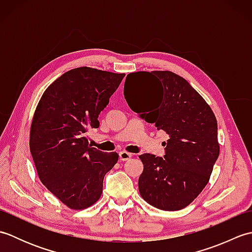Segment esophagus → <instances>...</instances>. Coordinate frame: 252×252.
Instances as JSON below:
<instances>
[{"instance_id":"esophagus-1","label":"esophagus","mask_w":252,"mask_h":252,"mask_svg":"<svg viewBox=\"0 0 252 252\" xmlns=\"http://www.w3.org/2000/svg\"><path fill=\"white\" fill-rule=\"evenodd\" d=\"M132 158V154H129L126 152H120L119 153V159L121 161H126V160H130Z\"/></svg>"}]
</instances>
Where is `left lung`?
<instances>
[{"label": "left lung", "instance_id": "left-lung-1", "mask_svg": "<svg viewBox=\"0 0 252 252\" xmlns=\"http://www.w3.org/2000/svg\"><path fill=\"white\" fill-rule=\"evenodd\" d=\"M123 94L133 111L169 135L163 158L140 156V194L153 207L181 210L205 189L220 154L216 116L185 79L171 71L129 73Z\"/></svg>", "mask_w": 252, "mask_h": 252}]
</instances>
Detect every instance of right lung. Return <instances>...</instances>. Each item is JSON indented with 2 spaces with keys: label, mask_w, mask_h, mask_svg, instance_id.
Masks as SVG:
<instances>
[{
  "label": "right lung",
  "mask_w": 252,
  "mask_h": 252,
  "mask_svg": "<svg viewBox=\"0 0 252 252\" xmlns=\"http://www.w3.org/2000/svg\"><path fill=\"white\" fill-rule=\"evenodd\" d=\"M125 73L94 68L71 69L56 79L36 106L30 130V152L42 183L74 210L92 206L103 192L105 174L117 153L89 145L87 132L99 126Z\"/></svg>",
  "instance_id": "obj_1"
}]
</instances>
